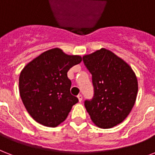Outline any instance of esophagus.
I'll return each mask as SVG.
<instances>
[{
    "label": "esophagus",
    "mask_w": 155,
    "mask_h": 155,
    "mask_svg": "<svg viewBox=\"0 0 155 155\" xmlns=\"http://www.w3.org/2000/svg\"><path fill=\"white\" fill-rule=\"evenodd\" d=\"M77 97H78V99H79V101H80V102H81V101H82V99H83L82 95H81V94H79V95L77 96Z\"/></svg>",
    "instance_id": "34e87169"
}]
</instances>
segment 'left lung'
<instances>
[{
  "instance_id": "obj_1",
  "label": "left lung",
  "mask_w": 155,
  "mask_h": 155,
  "mask_svg": "<svg viewBox=\"0 0 155 155\" xmlns=\"http://www.w3.org/2000/svg\"><path fill=\"white\" fill-rule=\"evenodd\" d=\"M93 77L94 96L84 106L94 124L110 128L127 118L135 104L137 78L132 67L113 52L101 48L83 57Z\"/></svg>"
}]
</instances>
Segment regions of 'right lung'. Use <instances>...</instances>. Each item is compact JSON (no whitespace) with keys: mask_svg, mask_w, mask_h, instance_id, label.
Listing matches in <instances>:
<instances>
[{"mask_svg":"<svg viewBox=\"0 0 155 155\" xmlns=\"http://www.w3.org/2000/svg\"><path fill=\"white\" fill-rule=\"evenodd\" d=\"M80 55H68L59 48L44 52L20 73L19 93L33 120L49 127L58 126L79 101L70 93L67 71L80 63Z\"/></svg>","mask_w":155,"mask_h":155,"instance_id":"right-lung-1","label":"right lung"}]
</instances>
